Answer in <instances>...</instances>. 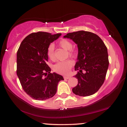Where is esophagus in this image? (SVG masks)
Returning a JSON list of instances; mask_svg holds the SVG:
<instances>
[{
    "label": "esophagus",
    "mask_w": 127,
    "mask_h": 127,
    "mask_svg": "<svg viewBox=\"0 0 127 127\" xmlns=\"http://www.w3.org/2000/svg\"><path fill=\"white\" fill-rule=\"evenodd\" d=\"M64 78V79H68L70 78V76H65Z\"/></svg>",
    "instance_id": "1"
}]
</instances>
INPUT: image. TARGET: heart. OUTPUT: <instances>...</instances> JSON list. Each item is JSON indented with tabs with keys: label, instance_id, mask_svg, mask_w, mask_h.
Here are the masks:
<instances>
[{
	"label": "heart",
	"instance_id": "1",
	"mask_svg": "<svg viewBox=\"0 0 127 127\" xmlns=\"http://www.w3.org/2000/svg\"><path fill=\"white\" fill-rule=\"evenodd\" d=\"M59 45L65 50L69 51V54L70 55L74 54V51L72 49L73 45L69 40H67V39H62L59 41ZM46 54H47L48 57L51 60L54 59V46L53 44L49 45L47 48ZM73 63L70 60L59 62L54 65V70L55 72L58 73L66 75L69 73L70 70L73 66Z\"/></svg>",
	"mask_w": 127,
	"mask_h": 127
}]
</instances>
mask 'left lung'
I'll use <instances>...</instances> for the list:
<instances>
[{
    "instance_id": "1",
    "label": "left lung",
    "mask_w": 127,
    "mask_h": 127,
    "mask_svg": "<svg viewBox=\"0 0 127 127\" xmlns=\"http://www.w3.org/2000/svg\"><path fill=\"white\" fill-rule=\"evenodd\" d=\"M64 37L72 40L78 48L75 65L78 72L74 76L78 84L72 89L73 93L83 97L95 94L104 83L108 69L106 45L97 34L83 30L67 33Z\"/></svg>"
}]
</instances>
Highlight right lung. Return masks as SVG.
I'll list each match as a JSON object with an SVG mask.
<instances>
[{"mask_svg":"<svg viewBox=\"0 0 127 127\" xmlns=\"http://www.w3.org/2000/svg\"><path fill=\"white\" fill-rule=\"evenodd\" d=\"M62 35L46 32L33 33L22 41L17 54V74L24 91L32 98L45 100L56 94L63 77L51 73L46 63L47 48Z\"/></svg>","mask_w":127,"mask_h":127,"instance_id":"add662e5","label":"right lung"}]
</instances>
